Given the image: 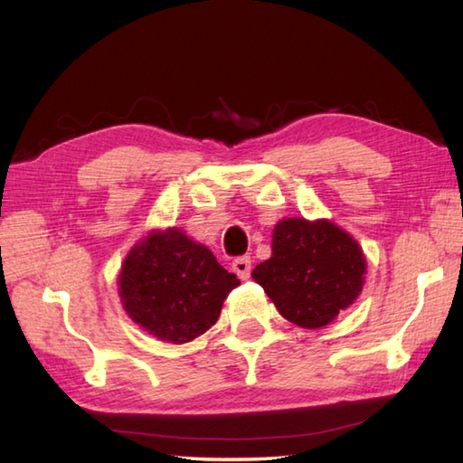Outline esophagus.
<instances>
[{
  "label": "esophagus",
  "instance_id": "esophagus-1",
  "mask_svg": "<svg viewBox=\"0 0 463 463\" xmlns=\"http://www.w3.org/2000/svg\"><path fill=\"white\" fill-rule=\"evenodd\" d=\"M250 269H252V260L250 257H241L232 262V270L237 272V277L241 280H247L250 277Z\"/></svg>",
  "mask_w": 463,
  "mask_h": 463
}]
</instances>
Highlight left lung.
Wrapping results in <instances>:
<instances>
[{
  "mask_svg": "<svg viewBox=\"0 0 463 463\" xmlns=\"http://www.w3.org/2000/svg\"><path fill=\"white\" fill-rule=\"evenodd\" d=\"M366 259L346 231L330 221L284 219L274 226L272 257L252 270L284 318L322 328L358 298Z\"/></svg>",
  "mask_w": 463,
  "mask_h": 463,
  "instance_id": "left-lung-1",
  "label": "left lung"
}]
</instances>
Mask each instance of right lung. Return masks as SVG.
<instances>
[{
	"mask_svg": "<svg viewBox=\"0 0 463 463\" xmlns=\"http://www.w3.org/2000/svg\"><path fill=\"white\" fill-rule=\"evenodd\" d=\"M241 280L179 229L153 231L127 254L119 297L133 322L171 344L191 342L219 320Z\"/></svg>",
	"mask_w": 463,
	"mask_h": 463,
	"instance_id": "right-lung-1",
	"label": "right lung"
}]
</instances>
